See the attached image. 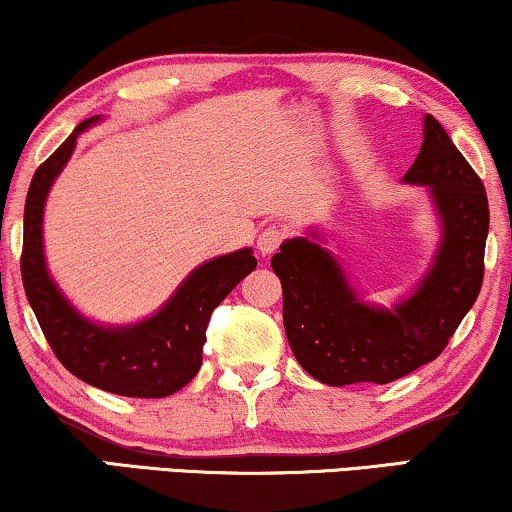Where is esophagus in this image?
Segmentation results:
<instances>
[{"instance_id": "34e87169", "label": "esophagus", "mask_w": 512, "mask_h": 512, "mask_svg": "<svg viewBox=\"0 0 512 512\" xmlns=\"http://www.w3.org/2000/svg\"><path fill=\"white\" fill-rule=\"evenodd\" d=\"M284 237H286V230L282 226H275V223H272V226L263 228L261 235H258V242H256L258 251H261L263 256L275 254V251L279 249V244L284 242Z\"/></svg>"}]
</instances>
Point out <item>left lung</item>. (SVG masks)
Masks as SVG:
<instances>
[{"label": "left lung", "instance_id": "obj_1", "mask_svg": "<svg viewBox=\"0 0 512 512\" xmlns=\"http://www.w3.org/2000/svg\"><path fill=\"white\" fill-rule=\"evenodd\" d=\"M405 184L429 186L443 237L422 282L394 310L368 305L333 254L293 237L272 256L282 279L284 331L300 366L328 387L387 384L436 359L478 298L485 275V186L436 118Z\"/></svg>", "mask_w": 512, "mask_h": 512}]
</instances>
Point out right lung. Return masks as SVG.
I'll use <instances>...</instances> for the list:
<instances>
[{"mask_svg": "<svg viewBox=\"0 0 512 512\" xmlns=\"http://www.w3.org/2000/svg\"><path fill=\"white\" fill-rule=\"evenodd\" d=\"M100 118L79 123L34 172L25 200L23 272L48 345L69 373L118 396L165 398L186 387L202 366V345L214 307L256 268L251 249L202 263L153 317L130 326H100L74 310L48 275L44 261V205L53 181L72 158L76 137Z\"/></svg>", "mask_w": 512, "mask_h": 512, "instance_id": "1", "label": "right lung"}]
</instances>
